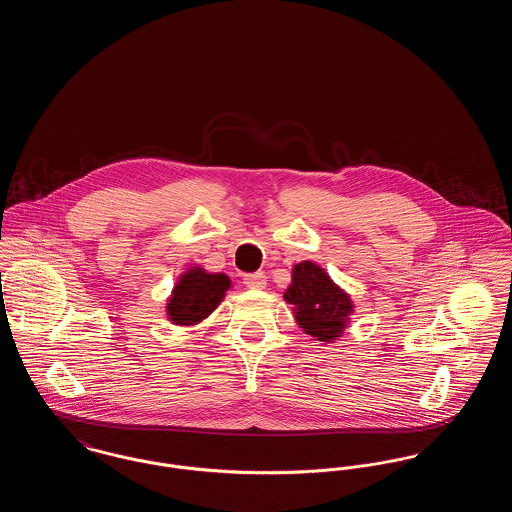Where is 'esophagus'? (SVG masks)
Returning <instances> with one entry per match:
<instances>
[{"mask_svg":"<svg viewBox=\"0 0 512 512\" xmlns=\"http://www.w3.org/2000/svg\"><path fill=\"white\" fill-rule=\"evenodd\" d=\"M244 284L251 290H265L267 288V276H265V272L245 274Z\"/></svg>","mask_w":512,"mask_h":512,"instance_id":"34e87169","label":"esophagus"}]
</instances>
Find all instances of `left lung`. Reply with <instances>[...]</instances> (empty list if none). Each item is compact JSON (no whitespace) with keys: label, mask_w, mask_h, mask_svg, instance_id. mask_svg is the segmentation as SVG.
I'll use <instances>...</instances> for the list:
<instances>
[{"label":"left lung","mask_w":512,"mask_h":512,"mask_svg":"<svg viewBox=\"0 0 512 512\" xmlns=\"http://www.w3.org/2000/svg\"><path fill=\"white\" fill-rule=\"evenodd\" d=\"M284 301L292 305L297 326L307 336L324 343L340 340L355 315L351 295L313 261L293 265L292 282L284 292Z\"/></svg>","instance_id":"obj_1"}]
</instances>
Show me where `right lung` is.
<instances>
[{"instance_id": "1", "label": "right lung", "mask_w": 512, "mask_h": 512, "mask_svg": "<svg viewBox=\"0 0 512 512\" xmlns=\"http://www.w3.org/2000/svg\"><path fill=\"white\" fill-rule=\"evenodd\" d=\"M230 288L232 280L224 272H209L201 265H190L178 276L167 297L165 313L169 322L184 328L201 324L224 301Z\"/></svg>"}]
</instances>
